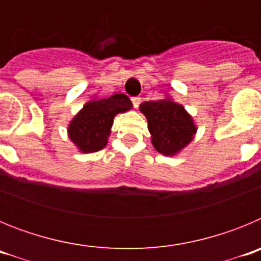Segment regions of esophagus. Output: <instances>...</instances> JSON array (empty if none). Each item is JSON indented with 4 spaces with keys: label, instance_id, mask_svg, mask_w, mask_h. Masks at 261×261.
<instances>
[{
    "label": "esophagus",
    "instance_id": "1",
    "mask_svg": "<svg viewBox=\"0 0 261 261\" xmlns=\"http://www.w3.org/2000/svg\"><path fill=\"white\" fill-rule=\"evenodd\" d=\"M132 103H133V106H135V108H137L138 105L141 103V98H138V96H135V98H132Z\"/></svg>",
    "mask_w": 261,
    "mask_h": 261
}]
</instances>
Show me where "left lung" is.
<instances>
[{"label": "left lung", "instance_id": "1", "mask_svg": "<svg viewBox=\"0 0 261 261\" xmlns=\"http://www.w3.org/2000/svg\"><path fill=\"white\" fill-rule=\"evenodd\" d=\"M140 111L147 120L154 149L163 155H176L195 137L197 126L192 116L171 98L141 103Z\"/></svg>", "mask_w": 261, "mask_h": 261}]
</instances>
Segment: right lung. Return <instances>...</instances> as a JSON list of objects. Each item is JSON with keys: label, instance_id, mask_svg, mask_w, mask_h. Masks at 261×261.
<instances>
[{"label": "right lung", "instance_id": "obj_1", "mask_svg": "<svg viewBox=\"0 0 261 261\" xmlns=\"http://www.w3.org/2000/svg\"><path fill=\"white\" fill-rule=\"evenodd\" d=\"M133 107L130 99L124 94L110 98H94L85 103L68 125V136L81 153L89 154L102 150L107 145L114 124V117Z\"/></svg>", "mask_w": 261, "mask_h": 261}]
</instances>
